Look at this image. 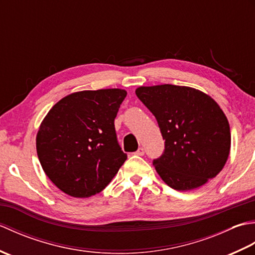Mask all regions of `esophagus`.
I'll use <instances>...</instances> for the list:
<instances>
[{
  "label": "esophagus",
  "instance_id": "esophagus-1",
  "mask_svg": "<svg viewBox=\"0 0 255 255\" xmlns=\"http://www.w3.org/2000/svg\"><path fill=\"white\" fill-rule=\"evenodd\" d=\"M134 154H136V155H140V156L143 155V154H144V149H143L142 147H140V148L136 151V152H134Z\"/></svg>",
  "mask_w": 255,
  "mask_h": 255
}]
</instances>
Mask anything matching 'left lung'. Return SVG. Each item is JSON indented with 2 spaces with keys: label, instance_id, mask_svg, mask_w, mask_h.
Returning <instances> with one entry per match:
<instances>
[{
  "label": "left lung",
  "instance_id": "left-lung-1",
  "mask_svg": "<svg viewBox=\"0 0 255 255\" xmlns=\"http://www.w3.org/2000/svg\"><path fill=\"white\" fill-rule=\"evenodd\" d=\"M136 95L153 114L164 151L153 165L176 191L207 183L228 160L231 133L220 106L204 92L172 84L140 86Z\"/></svg>",
  "mask_w": 255,
  "mask_h": 255
}]
</instances>
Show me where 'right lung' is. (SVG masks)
Returning a JSON list of instances; mask_svg holds the SVG:
<instances>
[{
	"label": "right lung",
	"mask_w": 255,
	"mask_h": 255,
	"mask_svg": "<svg viewBox=\"0 0 255 255\" xmlns=\"http://www.w3.org/2000/svg\"><path fill=\"white\" fill-rule=\"evenodd\" d=\"M126 95L121 89L75 92L48 112L37 132V154L46 175L63 193L93 196L126 161L114 125Z\"/></svg>",
	"instance_id": "1"
}]
</instances>
